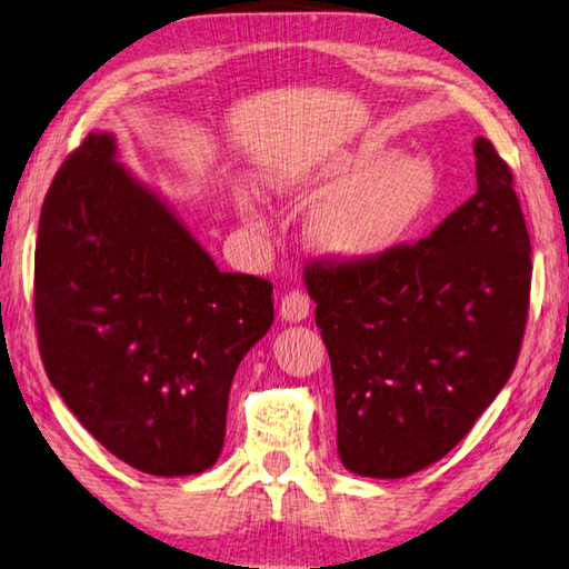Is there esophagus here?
<instances>
[{
	"instance_id": "1",
	"label": "esophagus",
	"mask_w": 569,
	"mask_h": 569,
	"mask_svg": "<svg viewBox=\"0 0 569 569\" xmlns=\"http://www.w3.org/2000/svg\"><path fill=\"white\" fill-rule=\"evenodd\" d=\"M310 310H312V305H310V297H307L305 292H300V290H295V292H287L284 297H282V302H279V317H282L284 322H302V320H307V317H310Z\"/></svg>"
}]
</instances>
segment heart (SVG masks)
I'll return each mask as SVG.
<instances>
[{"label": "heart", "mask_w": 569, "mask_h": 569, "mask_svg": "<svg viewBox=\"0 0 569 569\" xmlns=\"http://www.w3.org/2000/svg\"><path fill=\"white\" fill-rule=\"evenodd\" d=\"M277 189L295 197H325L307 222L317 252L340 262H372L402 247L435 212L442 174L427 152L362 144L284 172ZM239 207L249 224L262 227L252 197L239 199Z\"/></svg>", "instance_id": "b5f03b06"}]
</instances>
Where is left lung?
<instances>
[{
  "mask_svg": "<svg viewBox=\"0 0 569 569\" xmlns=\"http://www.w3.org/2000/svg\"><path fill=\"white\" fill-rule=\"evenodd\" d=\"M477 192L430 237L372 262H315L305 284L332 362L347 470L400 480L472 430L515 370L530 234L512 172L475 139Z\"/></svg>",
  "mask_w": 569,
  "mask_h": 569,
  "instance_id": "left-lung-1",
  "label": "left lung"
}]
</instances>
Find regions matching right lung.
Segmentation results:
<instances>
[{
	"label": "right lung",
	"mask_w": 569,
	"mask_h": 569,
	"mask_svg": "<svg viewBox=\"0 0 569 569\" xmlns=\"http://www.w3.org/2000/svg\"><path fill=\"white\" fill-rule=\"evenodd\" d=\"M34 317L49 382L139 472L209 470L242 357L274 322L272 284L219 272L182 219L92 132L44 197Z\"/></svg>",
	"instance_id": "add662e5"
}]
</instances>
